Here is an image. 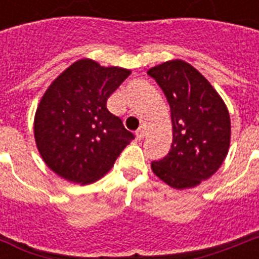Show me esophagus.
I'll use <instances>...</instances> for the list:
<instances>
[{
  "instance_id": "obj_1",
  "label": "esophagus",
  "mask_w": 259,
  "mask_h": 259,
  "mask_svg": "<svg viewBox=\"0 0 259 259\" xmlns=\"http://www.w3.org/2000/svg\"><path fill=\"white\" fill-rule=\"evenodd\" d=\"M136 137H137V140H140V141H141L142 138L145 137V129H144L142 126L137 130V132H136Z\"/></svg>"
}]
</instances>
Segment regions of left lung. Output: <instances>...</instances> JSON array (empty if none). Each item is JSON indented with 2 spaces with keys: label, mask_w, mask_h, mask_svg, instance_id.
<instances>
[{
  "label": "left lung",
  "mask_w": 259,
  "mask_h": 259,
  "mask_svg": "<svg viewBox=\"0 0 259 259\" xmlns=\"http://www.w3.org/2000/svg\"><path fill=\"white\" fill-rule=\"evenodd\" d=\"M148 74L165 94L173 129L169 153L152 162V170L172 188H195L221 168L229 153V109L212 84L181 59L152 67Z\"/></svg>",
  "instance_id": "1"
}]
</instances>
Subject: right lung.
Listing matches in <instances>:
<instances>
[{
    "instance_id": "obj_1",
    "label": "right lung",
    "mask_w": 259,
    "mask_h": 259,
    "mask_svg": "<svg viewBox=\"0 0 259 259\" xmlns=\"http://www.w3.org/2000/svg\"><path fill=\"white\" fill-rule=\"evenodd\" d=\"M132 71L83 58L67 67L38 102L34 141L52 172L75 184L95 183L134 136L106 103Z\"/></svg>"
}]
</instances>
